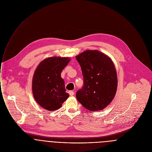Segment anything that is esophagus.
Returning a JSON list of instances; mask_svg holds the SVG:
<instances>
[{
    "label": "esophagus",
    "mask_w": 152,
    "mask_h": 152,
    "mask_svg": "<svg viewBox=\"0 0 152 152\" xmlns=\"http://www.w3.org/2000/svg\"><path fill=\"white\" fill-rule=\"evenodd\" d=\"M69 94H70V96H73V95H74L75 93H74L73 91H69Z\"/></svg>",
    "instance_id": "obj_1"
}]
</instances>
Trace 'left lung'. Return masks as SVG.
<instances>
[{
    "instance_id": "8db88e82",
    "label": "left lung",
    "mask_w": 152,
    "mask_h": 152,
    "mask_svg": "<svg viewBox=\"0 0 152 152\" xmlns=\"http://www.w3.org/2000/svg\"><path fill=\"white\" fill-rule=\"evenodd\" d=\"M83 85L76 94L82 105L91 111L103 110L114 98L117 76L110 58L98 50H86L76 57Z\"/></svg>"
}]
</instances>
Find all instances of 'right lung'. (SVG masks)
I'll return each mask as SVG.
<instances>
[{"instance_id": "1", "label": "right lung", "mask_w": 152, "mask_h": 152, "mask_svg": "<svg viewBox=\"0 0 152 152\" xmlns=\"http://www.w3.org/2000/svg\"><path fill=\"white\" fill-rule=\"evenodd\" d=\"M69 61V58H48L41 61L35 71L33 95L36 102L46 110H58L69 97L61 77L62 70Z\"/></svg>"}]
</instances>
